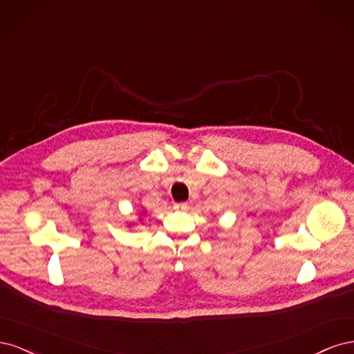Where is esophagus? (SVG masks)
Instances as JSON below:
<instances>
[{"mask_svg": "<svg viewBox=\"0 0 354 354\" xmlns=\"http://www.w3.org/2000/svg\"><path fill=\"white\" fill-rule=\"evenodd\" d=\"M190 208L189 202H180V203H174V209L177 211H187Z\"/></svg>", "mask_w": 354, "mask_h": 354, "instance_id": "34e87169", "label": "esophagus"}]
</instances>
